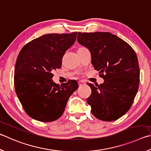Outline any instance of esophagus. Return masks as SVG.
Returning a JSON list of instances; mask_svg holds the SVG:
<instances>
[{"label": "esophagus", "mask_w": 151, "mask_h": 151, "mask_svg": "<svg viewBox=\"0 0 151 151\" xmlns=\"http://www.w3.org/2000/svg\"><path fill=\"white\" fill-rule=\"evenodd\" d=\"M78 84H79V86H83V85L86 84V82L83 81V80H81L80 81H78Z\"/></svg>", "instance_id": "esophagus-1"}]
</instances>
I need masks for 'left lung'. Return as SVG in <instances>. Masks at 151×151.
I'll list each match as a JSON object with an SVG mask.
<instances>
[{
    "mask_svg": "<svg viewBox=\"0 0 151 151\" xmlns=\"http://www.w3.org/2000/svg\"><path fill=\"white\" fill-rule=\"evenodd\" d=\"M78 42L88 49L92 64L104 83H88L86 102L93 116L105 122L117 120L130 109L138 91L140 70L135 51L109 32H78ZM105 75H104V73Z\"/></svg>",
    "mask_w": 151,
    "mask_h": 151,
    "instance_id": "obj_1",
    "label": "left lung"
}]
</instances>
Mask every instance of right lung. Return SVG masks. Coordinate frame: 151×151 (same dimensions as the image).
Instances as JSON below:
<instances>
[{"label": "right lung", "instance_id": "1", "mask_svg": "<svg viewBox=\"0 0 151 151\" xmlns=\"http://www.w3.org/2000/svg\"><path fill=\"white\" fill-rule=\"evenodd\" d=\"M76 35V32L43 35L27 43L19 53L14 69L15 90L32 118L42 122L55 121L78 88L76 81L59 85L51 79L52 71L61 68L63 57L75 42Z\"/></svg>", "mask_w": 151, "mask_h": 151}]
</instances>
